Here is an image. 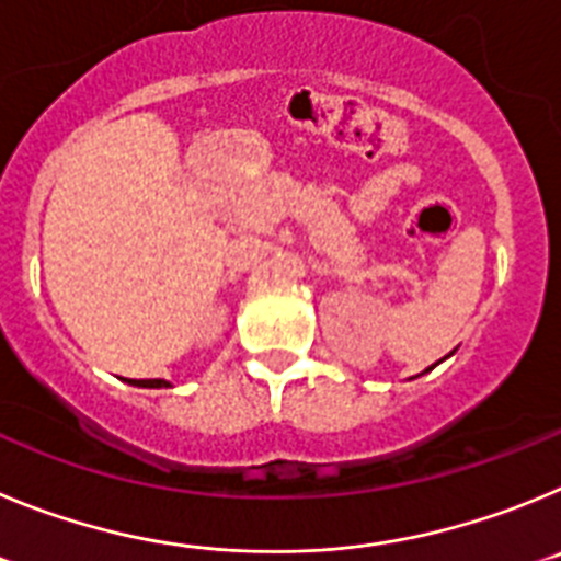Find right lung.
Instances as JSON below:
<instances>
[{"label":"right lung","instance_id":"add662e5","mask_svg":"<svg viewBox=\"0 0 561 561\" xmlns=\"http://www.w3.org/2000/svg\"><path fill=\"white\" fill-rule=\"evenodd\" d=\"M134 386H142V388H161V386H170V382L164 380H130Z\"/></svg>","mask_w":561,"mask_h":561}]
</instances>
